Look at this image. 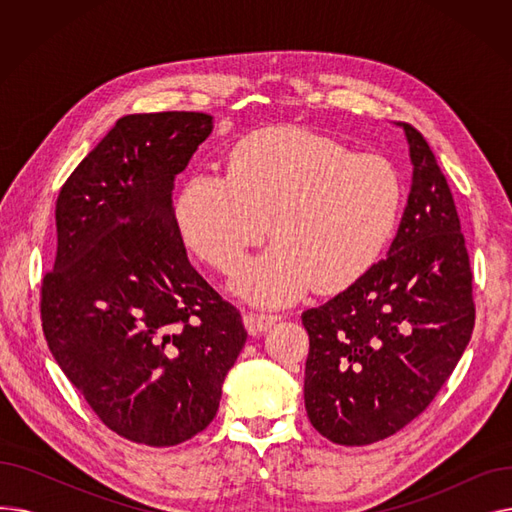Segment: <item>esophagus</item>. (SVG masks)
Returning <instances> with one entry per match:
<instances>
[{
	"instance_id": "obj_1",
	"label": "esophagus",
	"mask_w": 512,
	"mask_h": 512,
	"mask_svg": "<svg viewBox=\"0 0 512 512\" xmlns=\"http://www.w3.org/2000/svg\"><path fill=\"white\" fill-rule=\"evenodd\" d=\"M280 321V315H263V313H247L245 315V328L249 334L267 332Z\"/></svg>"
}]
</instances>
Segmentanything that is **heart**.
<instances>
[{
    "label": "heart",
    "mask_w": 512,
    "mask_h": 512,
    "mask_svg": "<svg viewBox=\"0 0 512 512\" xmlns=\"http://www.w3.org/2000/svg\"><path fill=\"white\" fill-rule=\"evenodd\" d=\"M402 201V176L388 157L280 124L242 137L228 174H188L174 222L184 245L224 274L270 230L276 242L242 267L234 290L272 307L313 286L332 294L359 282L394 236Z\"/></svg>",
    "instance_id": "b5f03b06"
}]
</instances>
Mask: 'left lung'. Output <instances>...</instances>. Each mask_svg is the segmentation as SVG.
Returning <instances> with one entry per match:
<instances>
[{
  "mask_svg": "<svg viewBox=\"0 0 512 512\" xmlns=\"http://www.w3.org/2000/svg\"><path fill=\"white\" fill-rule=\"evenodd\" d=\"M407 134L413 184L388 257L307 309L305 409L334 444L380 442L419 417L463 357L475 326L459 213L423 134Z\"/></svg>",
  "mask_w": 512,
  "mask_h": 512,
  "instance_id": "8db88e82",
  "label": "left lung"
}]
</instances>
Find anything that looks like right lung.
<instances>
[{
    "label": "right lung",
    "instance_id": "add662e5",
    "mask_svg": "<svg viewBox=\"0 0 512 512\" xmlns=\"http://www.w3.org/2000/svg\"><path fill=\"white\" fill-rule=\"evenodd\" d=\"M211 130L201 112L124 116L56 203L58 255L41 286L47 346L95 415L137 444L203 432L247 342L174 222V180Z\"/></svg>",
    "mask_w": 512,
    "mask_h": 512
}]
</instances>
